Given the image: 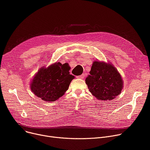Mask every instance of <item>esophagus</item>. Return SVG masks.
<instances>
[{"mask_svg":"<svg viewBox=\"0 0 150 150\" xmlns=\"http://www.w3.org/2000/svg\"><path fill=\"white\" fill-rule=\"evenodd\" d=\"M84 76H85V74H83L81 75L77 76L76 78H79V79H83V78H84Z\"/></svg>","mask_w":150,"mask_h":150,"instance_id":"34e87169","label":"esophagus"}]
</instances>
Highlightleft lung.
<instances>
[{
  "label": "left lung",
  "mask_w": 150,
  "mask_h": 150,
  "mask_svg": "<svg viewBox=\"0 0 150 150\" xmlns=\"http://www.w3.org/2000/svg\"><path fill=\"white\" fill-rule=\"evenodd\" d=\"M89 91L97 99L112 100L121 93L122 77L112 64L95 61L86 78Z\"/></svg>",
  "instance_id": "1"
}]
</instances>
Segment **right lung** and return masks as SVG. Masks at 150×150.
Instances as JSON below:
<instances>
[{"label": "right lung", "mask_w": 150, "mask_h": 150, "mask_svg": "<svg viewBox=\"0 0 150 150\" xmlns=\"http://www.w3.org/2000/svg\"><path fill=\"white\" fill-rule=\"evenodd\" d=\"M69 69L67 63L59 62L46 69H40L31 84L32 92L43 101L57 100L64 94L75 78L70 74Z\"/></svg>", "instance_id": "right-lung-1"}]
</instances>
